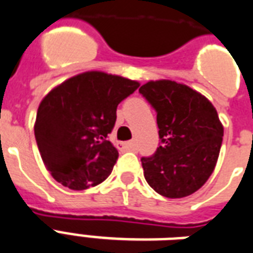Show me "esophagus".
I'll use <instances>...</instances> for the list:
<instances>
[{"label":"esophagus","instance_id":"obj_1","mask_svg":"<svg viewBox=\"0 0 253 253\" xmlns=\"http://www.w3.org/2000/svg\"><path fill=\"white\" fill-rule=\"evenodd\" d=\"M119 149L122 150H135L136 149V142L131 141V142H121L119 145H118Z\"/></svg>","mask_w":253,"mask_h":253}]
</instances>
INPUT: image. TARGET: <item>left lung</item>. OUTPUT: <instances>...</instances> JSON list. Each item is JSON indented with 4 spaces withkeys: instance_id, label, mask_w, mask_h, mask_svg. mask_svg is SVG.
Segmentation results:
<instances>
[{
    "instance_id": "8db88e82",
    "label": "left lung",
    "mask_w": 253,
    "mask_h": 253,
    "mask_svg": "<svg viewBox=\"0 0 253 253\" xmlns=\"http://www.w3.org/2000/svg\"><path fill=\"white\" fill-rule=\"evenodd\" d=\"M139 93L157 112L161 145L142 157L147 184L161 196L182 198L201 188L214 170L224 128L204 95L171 80L149 82Z\"/></svg>"
}]
</instances>
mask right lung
I'll return each mask as SVG.
<instances>
[{"label": "right lung", "mask_w": 253, "mask_h": 253, "mask_svg": "<svg viewBox=\"0 0 253 253\" xmlns=\"http://www.w3.org/2000/svg\"><path fill=\"white\" fill-rule=\"evenodd\" d=\"M138 82L91 71L55 87L37 110L35 136L52 177L72 190L96 186L111 174L118 150L108 141L118 104Z\"/></svg>", "instance_id": "1"}]
</instances>
